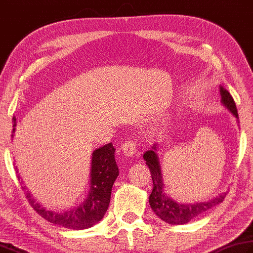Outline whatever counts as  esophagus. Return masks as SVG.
Listing matches in <instances>:
<instances>
[{"label":"esophagus","instance_id":"34e87169","mask_svg":"<svg viewBox=\"0 0 253 253\" xmlns=\"http://www.w3.org/2000/svg\"><path fill=\"white\" fill-rule=\"evenodd\" d=\"M122 150L123 152L125 153L127 157H132L135 156L137 153L136 150V143L131 141V140H126L125 142L123 143V147H122Z\"/></svg>","mask_w":253,"mask_h":253}]
</instances>
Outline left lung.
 <instances>
[{
	"mask_svg": "<svg viewBox=\"0 0 253 253\" xmlns=\"http://www.w3.org/2000/svg\"><path fill=\"white\" fill-rule=\"evenodd\" d=\"M220 95L221 103L227 110L230 111L232 115L238 118V112L234 98L230 95V93L220 86ZM157 143L151 147L150 150H148L143 155V159L146 161V165L149 168L151 172V177L153 182V189L149 196V204L152 211L156 212L158 217H160L162 220H165L168 224L171 225H183L186 222L194 219L195 217L204 214L206 211H209L225 200L226 193H221L215 199L207 202H200L195 204H181L170 199L165 192V184L162 181V174L160 169L159 158L156 153Z\"/></svg>",
	"mask_w": 253,
	"mask_h": 253,
	"instance_id": "obj_1",
	"label": "left lung"
}]
</instances>
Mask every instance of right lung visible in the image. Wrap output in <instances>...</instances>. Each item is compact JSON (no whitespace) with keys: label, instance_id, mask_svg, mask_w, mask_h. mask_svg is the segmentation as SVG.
Masks as SVG:
<instances>
[{"label":"right lung","instance_id":"1","mask_svg":"<svg viewBox=\"0 0 253 253\" xmlns=\"http://www.w3.org/2000/svg\"><path fill=\"white\" fill-rule=\"evenodd\" d=\"M16 126V118L13 117V133ZM115 148L110 142L101 148H97L92 153L91 163V189L88 195L79 206L64 211L63 212H56L48 211L34 199L31 192L26 191L27 200L33 209L44 219L54 225H60L64 228L81 230L94 226L100 221L108 209L111 201V193L114 182L118 176V167L115 161ZM17 173V168L15 167ZM18 180L23 184V181L18 176ZM26 190V186H22Z\"/></svg>","mask_w":253,"mask_h":253}]
</instances>
